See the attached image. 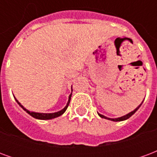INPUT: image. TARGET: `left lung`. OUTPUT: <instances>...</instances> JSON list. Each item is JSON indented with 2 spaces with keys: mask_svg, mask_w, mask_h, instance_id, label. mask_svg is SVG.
I'll return each mask as SVG.
<instances>
[{
  "mask_svg": "<svg viewBox=\"0 0 157 157\" xmlns=\"http://www.w3.org/2000/svg\"><path fill=\"white\" fill-rule=\"evenodd\" d=\"M141 104H142V103H141ZM141 104H140V105L139 106V107H137V108H136V109H135V110H134V111H132L131 113H128V114H126V115H124V116H123V117H120V118H107V117H105V116L102 115V114H100V113H98V115L100 116L101 118H106V119H109V120H112V121H115V122L123 121V120H125V119H127V118H130V117H131V116L133 115V114H134V113H135L136 112L137 110H138L139 108H140V107L141 106Z\"/></svg>",
  "mask_w": 157,
  "mask_h": 157,
  "instance_id": "obj_1",
  "label": "left lung"
}]
</instances>
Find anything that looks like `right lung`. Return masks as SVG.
Wrapping results in <instances>:
<instances>
[{
	"label": "right lung",
	"mask_w": 157,
	"mask_h": 157,
	"mask_svg": "<svg viewBox=\"0 0 157 157\" xmlns=\"http://www.w3.org/2000/svg\"><path fill=\"white\" fill-rule=\"evenodd\" d=\"M71 94L70 95V97H69V101L68 102H67V104H66V106H65V109H63L62 110H60V111H59V112L57 113H34V112H30V111H29V110H27V109H25V108H23L22 105H21V103L16 99V101L17 102V103H18L19 105L22 107V109L25 110L26 112L28 113L29 114H30V115L32 116V117H33V118H38V119H43V120H44V119H51V118H56V117H59V116L62 115L65 112V110L67 109V108H68L69 104H70V101H71Z\"/></svg>",
	"instance_id": "obj_1"
}]
</instances>
